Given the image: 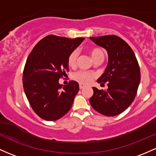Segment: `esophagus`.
<instances>
[{"label": "esophagus", "mask_w": 156, "mask_h": 156, "mask_svg": "<svg viewBox=\"0 0 156 156\" xmlns=\"http://www.w3.org/2000/svg\"><path fill=\"white\" fill-rule=\"evenodd\" d=\"M84 85H82V84H80V89H83V88H84Z\"/></svg>", "instance_id": "34e87169"}]
</instances>
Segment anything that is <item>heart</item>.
Masks as SVG:
<instances>
[{"label":"heart","instance_id":"heart-1","mask_svg":"<svg viewBox=\"0 0 156 156\" xmlns=\"http://www.w3.org/2000/svg\"><path fill=\"white\" fill-rule=\"evenodd\" d=\"M90 54H91L92 58L95 59L96 58H98L100 56H104L103 55V52L101 49L98 48H92L90 51ZM78 51L74 50L71 52L69 54L68 58V64L69 66L73 67L76 63V60L78 58ZM73 80H75L76 81H77L78 83H81L83 85H87L89 84L92 81L93 78L94 77V75L91 73H88V72H85V71H79L77 73H75L73 74Z\"/></svg>","mask_w":156,"mask_h":156}]
</instances>
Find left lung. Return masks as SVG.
Segmentation results:
<instances>
[{
  "label": "left lung",
  "mask_w": 156,
  "mask_h": 156,
  "mask_svg": "<svg viewBox=\"0 0 156 156\" xmlns=\"http://www.w3.org/2000/svg\"><path fill=\"white\" fill-rule=\"evenodd\" d=\"M90 39L108 52V62L98 83H107L108 89L94 87L89 102L92 108L108 117L125 111L136 96L140 80L138 60L124 40L115 35L90 37Z\"/></svg>",
  "instance_id": "1"
}]
</instances>
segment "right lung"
I'll use <instances>...</instances> for the list:
<instances>
[{"mask_svg":"<svg viewBox=\"0 0 156 156\" xmlns=\"http://www.w3.org/2000/svg\"><path fill=\"white\" fill-rule=\"evenodd\" d=\"M49 35L36 44L28 56L23 72V86L33 111L41 118L53 121L71 109L79 84L58 80L68 71V58L84 40Z\"/></svg>","mask_w":156,"mask_h":156,"instance_id":"obj_1","label":"right lung"}]
</instances>
